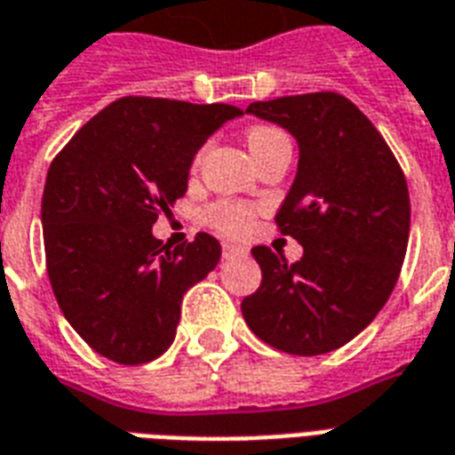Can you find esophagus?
Here are the masks:
<instances>
[{
  "label": "esophagus",
  "mask_w": 455,
  "mask_h": 455,
  "mask_svg": "<svg viewBox=\"0 0 455 455\" xmlns=\"http://www.w3.org/2000/svg\"><path fill=\"white\" fill-rule=\"evenodd\" d=\"M221 251H224V258H227V260H231V258H245V255H248V248L236 243H224Z\"/></svg>",
  "instance_id": "obj_1"
}]
</instances>
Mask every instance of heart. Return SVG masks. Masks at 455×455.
<instances>
[{
	"label": "heart",
	"mask_w": 455,
	"mask_h": 455,
	"mask_svg": "<svg viewBox=\"0 0 455 455\" xmlns=\"http://www.w3.org/2000/svg\"><path fill=\"white\" fill-rule=\"evenodd\" d=\"M277 134L282 132L272 130V127H253L248 132V147H251V151L258 149ZM207 219L212 221V227L219 228L221 234H228V236H243L253 228V210L245 204H236V202H219L207 212Z\"/></svg>",
	"instance_id": "1"
}]
</instances>
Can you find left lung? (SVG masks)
Returning <instances> with one entry per match:
<instances>
[{
  "label": "left lung",
  "mask_w": 455,
  "mask_h": 455,
  "mask_svg": "<svg viewBox=\"0 0 455 455\" xmlns=\"http://www.w3.org/2000/svg\"><path fill=\"white\" fill-rule=\"evenodd\" d=\"M245 113L284 127L299 144L277 224L304 255L289 265L255 245L262 282L241 311L272 347L325 355L364 331L398 282L410 236L405 176L369 117L339 93L258 100Z\"/></svg>",
  "instance_id": "obj_1"
}]
</instances>
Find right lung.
Listing matches in <instances>:
<instances>
[{
  "instance_id": "1",
  "label": "right lung",
  "mask_w": 455,
  "mask_h": 455,
  "mask_svg": "<svg viewBox=\"0 0 455 455\" xmlns=\"http://www.w3.org/2000/svg\"><path fill=\"white\" fill-rule=\"evenodd\" d=\"M241 116L227 103L127 96L50 164L40 212L50 284L99 355L147 364L171 347L183 294L217 267L221 245L197 234L168 251L151 227L185 195L202 144Z\"/></svg>"
}]
</instances>
